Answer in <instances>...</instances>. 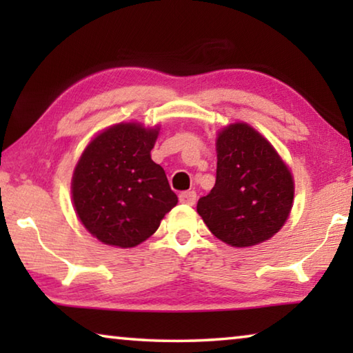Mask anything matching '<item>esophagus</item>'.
<instances>
[{
	"mask_svg": "<svg viewBox=\"0 0 353 353\" xmlns=\"http://www.w3.org/2000/svg\"><path fill=\"white\" fill-rule=\"evenodd\" d=\"M179 201L185 205H194L196 204V193L194 191H183V193L179 194Z\"/></svg>",
	"mask_w": 353,
	"mask_h": 353,
	"instance_id": "esophagus-1",
	"label": "esophagus"
}]
</instances>
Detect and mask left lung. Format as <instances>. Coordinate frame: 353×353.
<instances>
[{
  "label": "left lung",
  "mask_w": 353,
  "mask_h": 353,
  "mask_svg": "<svg viewBox=\"0 0 353 353\" xmlns=\"http://www.w3.org/2000/svg\"><path fill=\"white\" fill-rule=\"evenodd\" d=\"M216 152V182L198 201V213L214 236L234 248L270 240L288 219L294 199L288 166L246 123L221 130Z\"/></svg>",
  "instance_id": "obj_1"
}]
</instances>
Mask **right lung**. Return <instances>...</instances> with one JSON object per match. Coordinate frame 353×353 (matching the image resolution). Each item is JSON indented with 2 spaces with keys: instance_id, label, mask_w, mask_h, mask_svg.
<instances>
[{
  "instance_id": "obj_1",
  "label": "right lung",
  "mask_w": 353,
  "mask_h": 353,
  "mask_svg": "<svg viewBox=\"0 0 353 353\" xmlns=\"http://www.w3.org/2000/svg\"><path fill=\"white\" fill-rule=\"evenodd\" d=\"M159 128L119 123L88 143L71 181L83 227L101 243L134 248L159 229L177 204L163 168L152 162Z\"/></svg>"
}]
</instances>
